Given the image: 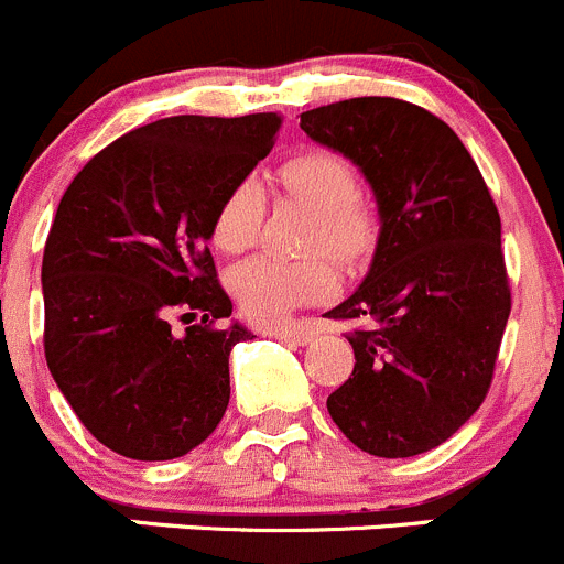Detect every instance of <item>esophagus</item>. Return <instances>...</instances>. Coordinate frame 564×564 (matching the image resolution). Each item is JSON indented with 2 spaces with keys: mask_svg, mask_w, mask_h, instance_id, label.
Wrapping results in <instances>:
<instances>
[{
  "mask_svg": "<svg viewBox=\"0 0 564 564\" xmlns=\"http://www.w3.org/2000/svg\"><path fill=\"white\" fill-rule=\"evenodd\" d=\"M270 336H275V339H283V341H294V345H306V341H312L314 336V325L308 323L283 325V328L270 330Z\"/></svg>",
  "mask_w": 564,
  "mask_h": 564,
  "instance_id": "1",
  "label": "esophagus"
}]
</instances>
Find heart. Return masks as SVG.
<instances>
[{"label":"heart","mask_w":564,"mask_h":564,"mask_svg":"<svg viewBox=\"0 0 564 564\" xmlns=\"http://www.w3.org/2000/svg\"><path fill=\"white\" fill-rule=\"evenodd\" d=\"M281 183L289 194L319 210L312 250L356 264L372 250L378 236V214L359 197V175L354 163L334 150H303L281 163ZM264 188L256 177H241L219 199L210 239L223 252H247L264 225ZM230 292L241 314L256 325H278L292 312L328 300L336 292V270L328 258L286 261L261 256L230 275Z\"/></svg>","instance_id":"b5f03b06"}]
</instances>
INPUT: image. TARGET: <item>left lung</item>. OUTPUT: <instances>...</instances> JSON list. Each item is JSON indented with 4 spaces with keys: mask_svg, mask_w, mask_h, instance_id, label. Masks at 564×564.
Masks as SVG:
<instances>
[{
    "mask_svg": "<svg viewBox=\"0 0 564 564\" xmlns=\"http://www.w3.org/2000/svg\"><path fill=\"white\" fill-rule=\"evenodd\" d=\"M300 128L365 172L381 210L370 275L328 312L356 323L354 372L328 412L367 454H425L496 376L512 312L496 199L459 135L414 102L345 99L300 113Z\"/></svg>",
    "mask_w": 564,
    "mask_h": 564,
    "instance_id": "obj_1",
    "label": "left lung"
}]
</instances>
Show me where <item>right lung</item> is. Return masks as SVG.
Instances as JSON below:
<instances>
[{
    "instance_id": "1",
    "label": "right lung",
    "mask_w": 564,
    "mask_h": 564,
    "mask_svg": "<svg viewBox=\"0 0 564 564\" xmlns=\"http://www.w3.org/2000/svg\"><path fill=\"white\" fill-rule=\"evenodd\" d=\"M281 116H170L99 150L44 247V354L80 423L119 456L177 459L217 429L230 317L208 250L219 199L275 144ZM170 316L189 328L171 330Z\"/></svg>"
}]
</instances>
